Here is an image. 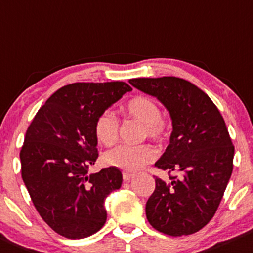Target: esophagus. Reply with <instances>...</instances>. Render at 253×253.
Segmentation results:
<instances>
[{
	"instance_id": "esophagus-1",
	"label": "esophagus",
	"mask_w": 253,
	"mask_h": 253,
	"mask_svg": "<svg viewBox=\"0 0 253 253\" xmlns=\"http://www.w3.org/2000/svg\"><path fill=\"white\" fill-rule=\"evenodd\" d=\"M134 173H130V172H123V179L126 181H129L130 179L134 178Z\"/></svg>"
}]
</instances>
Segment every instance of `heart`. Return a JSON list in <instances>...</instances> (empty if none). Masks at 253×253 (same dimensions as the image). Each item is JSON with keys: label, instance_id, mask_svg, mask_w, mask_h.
Returning <instances> with one entry per match:
<instances>
[{"label": "heart", "instance_id": "obj_1", "mask_svg": "<svg viewBox=\"0 0 253 253\" xmlns=\"http://www.w3.org/2000/svg\"><path fill=\"white\" fill-rule=\"evenodd\" d=\"M127 117L136 119L142 124L141 138H149L154 142H161L166 138L167 127L163 119V111L157 101L148 96H136L124 106ZM119 122L110 111H104L98 116L94 123V134L100 143L110 146L118 136ZM155 152L148 144H118L107 150L105 161L113 167L126 172H135L144 165L152 163Z\"/></svg>", "mask_w": 253, "mask_h": 253}]
</instances>
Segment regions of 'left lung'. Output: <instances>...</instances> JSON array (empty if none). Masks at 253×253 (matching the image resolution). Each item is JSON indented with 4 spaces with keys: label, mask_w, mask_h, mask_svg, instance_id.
I'll return each instance as SVG.
<instances>
[{
    "label": "left lung",
    "mask_w": 253,
    "mask_h": 253,
    "mask_svg": "<svg viewBox=\"0 0 253 253\" xmlns=\"http://www.w3.org/2000/svg\"><path fill=\"white\" fill-rule=\"evenodd\" d=\"M129 82L157 96L169 110L173 126L169 144L155 163L167 171L169 180L155 175L147 218L164 234H194L215 215L233 171L234 146L225 121L211 99L184 79L163 76Z\"/></svg>",
    "instance_id": "1"
}]
</instances>
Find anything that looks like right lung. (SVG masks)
Instances as JSON below:
<instances>
[{
    "label": "right lung",
    "mask_w": 253,
    "mask_h": 253,
    "mask_svg": "<svg viewBox=\"0 0 253 253\" xmlns=\"http://www.w3.org/2000/svg\"><path fill=\"white\" fill-rule=\"evenodd\" d=\"M132 88L126 82H75L56 90L28 126L20 150L21 177L37 211L56 233L82 239L106 222L104 202L122 172L87 174L98 159L95 119Z\"/></svg>",
    "instance_id": "obj_1"
}]
</instances>
